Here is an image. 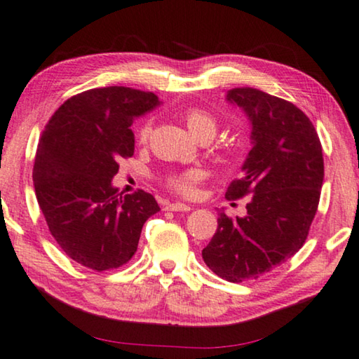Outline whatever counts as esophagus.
I'll return each instance as SVG.
<instances>
[{
    "instance_id": "esophagus-1",
    "label": "esophagus",
    "mask_w": 359,
    "mask_h": 359,
    "mask_svg": "<svg viewBox=\"0 0 359 359\" xmlns=\"http://www.w3.org/2000/svg\"><path fill=\"white\" fill-rule=\"evenodd\" d=\"M165 210H169V211H190L191 208L189 205H184V203H169V205L165 206Z\"/></svg>"
}]
</instances>
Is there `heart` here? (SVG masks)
Masks as SVG:
<instances>
[{"mask_svg": "<svg viewBox=\"0 0 359 359\" xmlns=\"http://www.w3.org/2000/svg\"><path fill=\"white\" fill-rule=\"evenodd\" d=\"M185 122L189 126L190 132L198 138L205 133H216L217 122L214 119V116L210 114L208 111L203 109H189L185 112ZM153 130V122L148 119L142 122L140 127L137 128V140L138 143H147L149 140ZM205 179V174L200 169H189L179 174H170L165 177V185L170 190L175 191L182 196H195L198 191V185L201 184V180Z\"/></svg>", "mask_w": 359, "mask_h": 359, "instance_id": "heart-1", "label": "heart"}]
</instances>
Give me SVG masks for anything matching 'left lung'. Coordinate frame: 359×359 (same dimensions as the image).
<instances>
[{
  "instance_id": "8db88e82",
  "label": "left lung",
  "mask_w": 359,
  "mask_h": 359,
  "mask_svg": "<svg viewBox=\"0 0 359 359\" xmlns=\"http://www.w3.org/2000/svg\"><path fill=\"white\" fill-rule=\"evenodd\" d=\"M227 100L243 108L253 124L243 177L226 191L229 201L250 196L247 216L221 212L201 255L214 274L240 283L272 271L306 242L319 205L324 158L313 122L290 101L251 87L232 88Z\"/></svg>"
}]
</instances>
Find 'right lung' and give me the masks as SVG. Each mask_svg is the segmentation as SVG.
I'll list each match as a JSON object with an SVG mask.
<instances>
[{"label": "right lung", "instance_id": "right-lung-1", "mask_svg": "<svg viewBox=\"0 0 359 359\" xmlns=\"http://www.w3.org/2000/svg\"><path fill=\"white\" fill-rule=\"evenodd\" d=\"M158 96L130 87L92 88L55 111L34 164L35 195L50 233L69 258L103 272L127 264L142 227L159 211L153 195L117 194L111 179L132 158L130 126Z\"/></svg>", "mask_w": 359, "mask_h": 359}]
</instances>
